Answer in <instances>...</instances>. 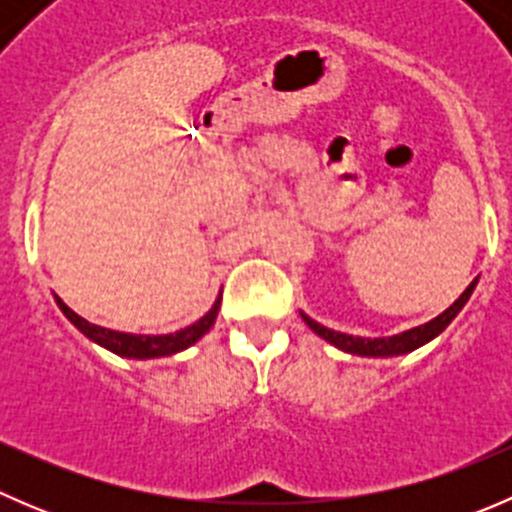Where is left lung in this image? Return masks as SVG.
<instances>
[{"label":"left lung","instance_id":"left-lung-1","mask_svg":"<svg viewBox=\"0 0 512 512\" xmlns=\"http://www.w3.org/2000/svg\"><path fill=\"white\" fill-rule=\"evenodd\" d=\"M476 285H478V277L466 287V292H463L461 297H458L456 302L446 309V312H441L438 317H433L431 322L418 324V327L406 329V332H401V334H394V337H374V339L354 337V334H344V332H334V329H327L324 324L314 322V319L307 317L304 312H299V314H302V319L307 322V327L312 329L314 334H319L324 342L334 344V347L342 349V352L356 354V356H401V354L414 352V349H418V347H423V344H428L431 339H436L438 334H441L443 329H446L448 324L458 317V312L466 307V302L471 299Z\"/></svg>","mask_w":512,"mask_h":512}]
</instances>
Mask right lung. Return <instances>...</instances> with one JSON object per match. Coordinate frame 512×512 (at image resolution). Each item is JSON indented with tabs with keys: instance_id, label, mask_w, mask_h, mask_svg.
Instances as JSON below:
<instances>
[{
	"instance_id": "obj_1",
	"label": "right lung",
	"mask_w": 512,
	"mask_h": 512,
	"mask_svg": "<svg viewBox=\"0 0 512 512\" xmlns=\"http://www.w3.org/2000/svg\"><path fill=\"white\" fill-rule=\"evenodd\" d=\"M54 299L56 304H59L61 312H64V317L69 319V322L74 324L84 337H89L91 342H96L98 347L108 349V352L118 356H126V359H158V356L178 354L183 352V349L193 347L203 334L210 332V327H213L215 319H218L223 292L218 294V299H215V304L210 307L208 314H203L198 322H193L185 329H178V332L173 334H128V332H116V329L98 327V324H91L86 322L84 317H79L74 309L66 307V304L61 302V297H56L54 294Z\"/></svg>"
}]
</instances>
